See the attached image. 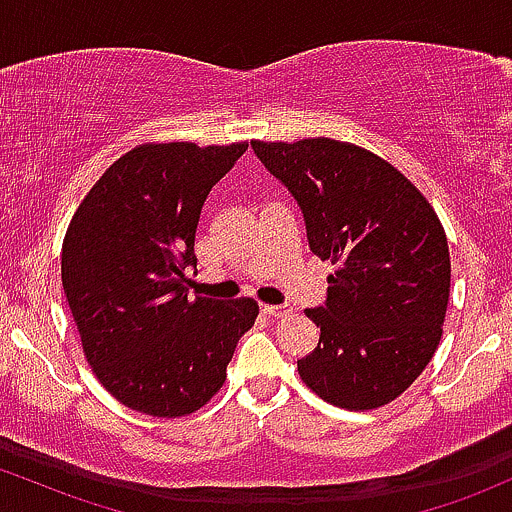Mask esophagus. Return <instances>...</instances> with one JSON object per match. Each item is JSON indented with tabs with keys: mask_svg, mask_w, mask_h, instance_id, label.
<instances>
[{
	"mask_svg": "<svg viewBox=\"0 0 512 512\" xmlns=\"http://www.w3.org/2000/svg\"><path fill=\"white\" fill-rule=\"evenodd\" d=\"M261 312L266 314V317H273V319H283L287 314L292 312L287 304H261Z\"/></svg>",
	"mask_w": 512,
	"mask_h": 512,
	"instance_id": "34e87169",
	"label": "esophagus"
}]
</instances>
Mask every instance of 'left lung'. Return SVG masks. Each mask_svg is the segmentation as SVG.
Returning a JSON list of instances; mask_svg holds the SVG:
<instances>
[{
  "instance_id": "1",
  "label": "left lung",
  "mask_w": 512,
  "mask_h": 512,
  "mask_svg": "<svg viewBox=\"0 0 512 512\" xmlns=\"http://www.w3.org/2000/svg\"><path fill=\"white\" fill-rule=\"evenodd\" d=\"M251 147L295 195L312 254L336 268L326 302L304 309L319 346L297 372L338 409H380L416 382L440 343L445 229L426 195L370 149L331 137Z\"/></svg>"
}]
</instances>
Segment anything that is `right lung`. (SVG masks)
I'll use <instances>...</instances> for the list:
<instances>
[{
  "label": "right lung",
  "mask_w": 512,
  "mask_h": 512,
  "mask_svg": "<svg viewBox=\"0 0 512 512\" xmlns=\"http://www.w3.org/2000/svg\"><path fill=\"white\" fill-rule=\"evenodd\" d=\"M249 142H147L116 159L72 215L62 287L82 348L120 404L154 418L203 409L227 380L258 302L188 300L195 229L210 188Z\"/></svg>",
  "instance_id": "1"
}]
</instances>
